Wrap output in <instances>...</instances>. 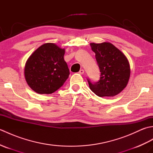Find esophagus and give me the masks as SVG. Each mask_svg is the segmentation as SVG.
Here are the masks:
<instances>
[{
  "instance_id": "esophagus-1",
  "label": "esophagus",
  "mask_w": 153,
  "mask_h": 153,
  "mask_svg": "<svg viewBox=\"0 0 153 153\" xmlns=\"http://www.w3.org/2000/svg\"><path fill=\"white\" fill-rule=\"evenodd\" d=\"M79 74H81V75L83 74H84V70H83V69L80 70H79Z\"/></svg>"
}]
</instances>
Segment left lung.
Instances as JSON below:
<instances>
[{"label": "left lung", "mask_w": 153, "mask_h": 153, "mask_svg": "<svg viewBox=\"0 0 153 153\" xmlns=\"http://www.w3.org/2000/svg\"><path fill=\"white\" fill-rule=\"evenodd\" d=\"M95 53L100 77L97 82L88 78L91 90L97 96L114 97L126 87L130 76V67L126 56L110 43H91Z\"/></svg>", "instance_id": "1"}]
</instances>
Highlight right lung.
Returning a JSON list of instances; mask_svg holds the SVG:
<instances>
[{
    "label": "right lung",
    "instance_id": "obj_1",
    "mask_svg": "<svg viewBox=\"0 0 153 153\" xmlns=\"http://www.w3.org/2000/svg\"><path fill=\"white\" fill-rule=\"evenodd\" d=\"M65 50L54 43H45L28 58L25 66V80L39 94H51L64 85L70 70L64 59Z\"/></svg>",
    "mask_w": 153,
    "mask_h": 153
}]
</instances>
